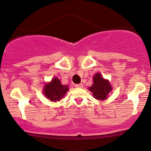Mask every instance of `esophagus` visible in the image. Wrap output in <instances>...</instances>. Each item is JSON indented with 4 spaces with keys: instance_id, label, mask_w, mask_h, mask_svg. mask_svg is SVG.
<instances>
[{
    "instance_id": "34e87169",
    "label": "esophagus",
    "mask_w": 151,
    "mask_h": 151,
    "mask_svg": "<svg viewBox=\"0 0 151 151\" xmlns=\"http://www.w3.org/2000/svg\"><path fill=\"white\" fill-rule=\"evenodd\" d=\"M75 86L77 88H81V87H83V84H75Z\"/></svg>"
}]
</instances>
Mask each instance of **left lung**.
Here are the masks:
<instances>
[{"instance_id":"8db88e82","label":"left lung","mask_w":151,"mask_h":151,"mask_svg":"<svg viewBox=\"0 0 151 151\" xmlns=\"http://www.w3.org/2000/svg\"><path fill=\"white\" fill-rule=\"evenodd\" d=\"M93 84L89 87L93 93V96L98 100L106 99L107 95L111 91V86L108 80H106L99 73H96L93 77Z\"/></svg>"}]
</instances>
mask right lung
Returning a JSON list of instances; mask_svg holds the SVG:
<instances>
[{"label": "right lung", "instance_id": "obj_1", "mask_svg": "<svg viewBox=\"0 0 151 151\" xmlns=\"http://www.w3.org/2000/svg\"><path fill=\"white\" fill-rule=\"evenodd\" d=\"M68 90V86L62 85L60 79L55 77L51 82L45 86L44 93L52 101H57L61 100Z\"/></svg>", "mask_w": 151, "mask_h": 151}]
</instances>
